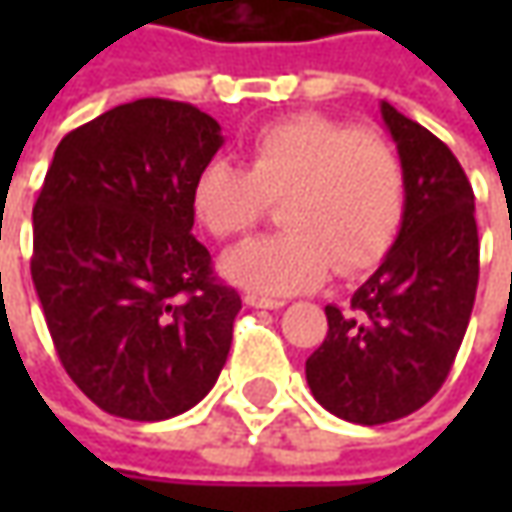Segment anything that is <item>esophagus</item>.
Wrapping results in <instances>:
<instances>
[{
	"label": "esophagus",
	"mask_w": 512,
	"mask_h": 512,
	"mask_svg": "<svg viewBox=\"0 0 512 512\" xmlns=\"http://www.w3.org/2000/svg\"><path fill=\"white\" fill-rule=\"evenodd\" d=\"M245 302L250 307H265V310H279V307H285V299H273V296H262V293H247Z\"/></svg>",
	"instance_id": "esophagus-1"
}]
</instances>
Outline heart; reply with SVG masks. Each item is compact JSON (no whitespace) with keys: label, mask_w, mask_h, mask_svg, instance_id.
<instances>
[{"label":"heart","mask_w":512,"mask_h":512,"mask_svg":"<svg viewBox=\"0 0 512 512\" xmlns=\"http://www.w3.org/2000/svg\"><path fill=\"white\" fill-rule=\"evenodd\" d=\"M247 165L210 159L193 176L190 202L216 236H239L282 199L285 230L233 247L227 279L256 293L287 296L322 285L336 267L356 276L379 265L404 222V170L382 142L325 116L299 113L259 128Z\"/></svg>","instance_id":"obj_1"}]
</instances>
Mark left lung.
<instances>
[{"mask_svg":"<svg viewBox=\"0 0 512 512\" xmlns=\"http://www.w3.org/2000/svg\"><path fill=\"white\" fill-rule=\"evenodd\" d=\"M404 170V222L350 305H327V336L305 362L316 402L356 424L427 404L462 347L479 285L476 199L442 139L382 102Z\"/></svg>","mask_w":512,"mask_h":512,"instance_id":"8db88e82","label":"left lung"}]
</instances>
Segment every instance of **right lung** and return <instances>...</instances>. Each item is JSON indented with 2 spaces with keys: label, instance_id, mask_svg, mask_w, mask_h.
<instances>
[{
  "label": "right lung",
  "instance_id": "obj_1",
  "mask_svg": "<svg viewBox=\"0 0 512 512\" xmlns=\"http://www.w3.org/2000/svg\"><path fill=\"white\" fill-rule=\"evenodd\" d=\"M213 116L136 99L70 130L33 205L30 276L59 362L110 416L162 422L210 393L242 299L190 233Z\"/></svg>",
  "mask_w": 512,
  "mask_h": 512
}]
</instances>
